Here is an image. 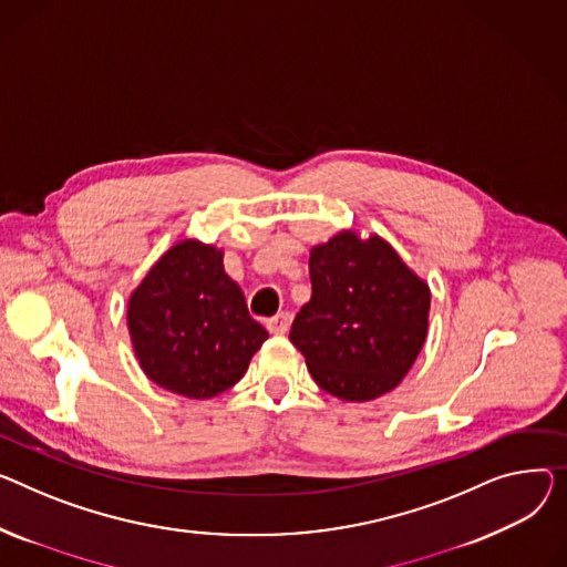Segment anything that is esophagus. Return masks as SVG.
<instances>
[{"label":"esophagus","instance_id":"obj_1","mask_svg":"<svg viewBox=\"0 0 567 567\" xmlns=\"http://www.w3.org/2000/svg\"><path fill=\"white\" fill-rule=\"evenodd\" d=\"M289 323H291V317L287 312H280V315H276L274 319L267 321V330L271 334H285L289 330Z\"/></svg>","mask_w":567,"mask_h":567}]
</instances>
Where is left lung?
Returning <instances> with one entry per match:
<instances>
[{"label":"left lung","instance_id":"1","mask_svg":"<svg viewBox=\"0 0 567 567\" xmlns=\"http://www.w3.org/2000/svg\"><path fill=\"white\" fill-rule=\"evenodd\" d=\"M312 298L291 323V344L315 383L344 401L394 390L417 360L431 291L381 237L339 233L310 255Z\"/></svg>","mask_w":567,"mask_h":567}]
</instances>
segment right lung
<instances>
[{
	"label": "right lung",
	"mask_w": 567,
	"mask_h": 567,
	"mask_svg": "<svg viewBox=\"0 0 567 567\" xmlns=\"http://www.w3.org/2000/svg\"><path fill=\"white\" fill-rule=\"evenodd\" d=\"M127 326L147 379L186 399L230 390L269 339L225 276L223 252L200 241H179L150 269L130 298Z\"/></svg>",
	"instance_id": "right-lung-1"
}]
</instances>
